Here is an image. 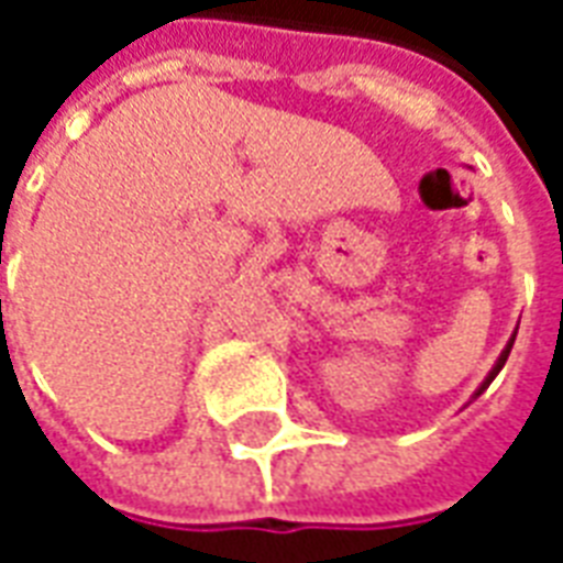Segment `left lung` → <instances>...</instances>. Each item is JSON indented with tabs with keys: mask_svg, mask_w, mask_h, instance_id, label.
<instances>
[{
	"mask_svg": "<svg viewBox=\"0 0 563 563\" xmlns=\"http://www.w3.org/2000/svg\"><path fill=\"white\" fill-rule=\"evenodd\" d=\"M509 350H512V343H509L507 350H504V355H500V358H497V365H495V371H492V374H488V379H485V383H483V389H488V383H492V379H495V377H497V371H500V367L507 365V355H509ZM483 389H479V391H483ZM479 391H476V395H479Z\"/></svg>",
	"mask_w": 563,
	"mask_h": 563,
	"instance_id": "1",
	"label": "left lung"
}]
</instances>
